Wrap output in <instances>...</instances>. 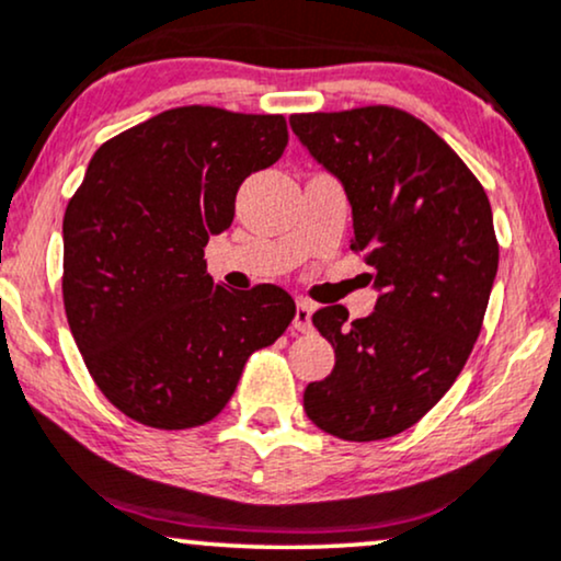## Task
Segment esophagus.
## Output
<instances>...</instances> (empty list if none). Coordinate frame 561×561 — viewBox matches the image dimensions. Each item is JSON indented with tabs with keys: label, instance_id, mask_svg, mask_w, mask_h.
<instances>
[{
	"label": "esophagus",
	"instance_id": "1",
	"mask_svg": "<svg viewBox=\"0 0 561 561\" xmlns=\"http://www.w3.org/2000/svg\"><path fill=\"white\" fill-rule=\"evenodd\" d=\"M310 316H313V306H310L306 298L295 302V319H293L295 332H310Z\"/></svg>",
	"mask_w": 561,
	"mask_h": 561
}]
</instances>
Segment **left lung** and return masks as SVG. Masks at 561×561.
I'll return each mask as SVG.
<instances>
[{
  "instance_id": "8db88e82",
  "label": "left lung",
  "mask_w": 561,
  "mask_h": 561,
  "mask_svg": "<svg viewBox=\"0 0 561 561\" xmlns=\"http://www.w3.org/2000/svg\"><path fill=\"white\" fill-rule=\"evenodd\" d=\"M293 133L345 187L353 251L374 272V313H313L334 368L302 394L306 415L345 442L415 426L447 394L481 334L499 266L489 195L426 123L394 106L293 114Z\"/></svg>"
}]
</instances>
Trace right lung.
<instances>
[{"instance_id": "1", "label": "right lung", "mask_w": 561, "mask_h": 561, "mask_svg": "<svg viewBox=\"0 0 561 561\" xmlns=\"http://www.w3.org/2000/svg\"><path fill=\"white\" fill-rule=\"evenodd\" d=\"M282 114L178 106L106 140L62 221V298L88 374L151 428L204 426L245 360L295 319L282 287L234 293L204 248L234 219L248 174L285 153Z\"/></svg>"}]
</instances>
